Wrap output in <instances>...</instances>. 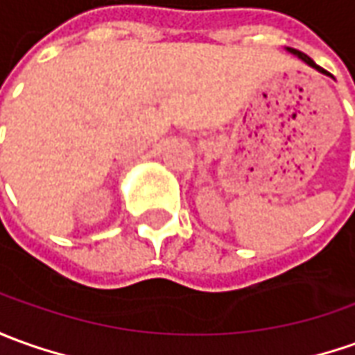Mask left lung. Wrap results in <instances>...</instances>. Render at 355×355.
I'll return each instance as SVG.
<instances>
[{
  "mask_svg": "<svg viewBox=\"0 0 355 355\" xmlns=\"http://www.w3.org/2000/svg\"><path fill=\"white\" fill-rule=\"evenodd\" d=\"M288 52H291V54H295V56H297L299 60H303V62H305L307 66L315 67V69H317V71H320V73H324V76H330L329 71H324L322 67L317 66V64H315V62H313V60H311V58L307 56V54H303V52H299V50H295V48H288Z\"/></svg>",
  "mask_w": 355,
  "mask_h": 355,
  "instance_id": "1",
  "label": "left lung"
}]
</instances>
